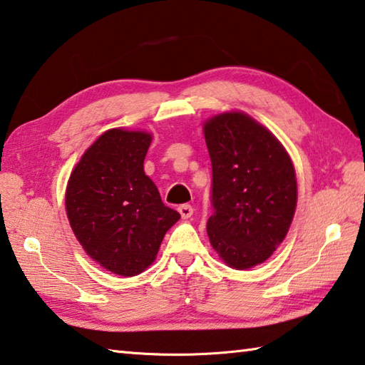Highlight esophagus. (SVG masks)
<instances>
[{
    "instance_id": "esophagus-1",
    "label": "esophagus",
    "mask_w": 365,
    "mask_h": 365,
    "mask_svg": "<svg viewBox=\"0 0 365 365\" xmlns=\"http://www.w3.org/2000/svg\"><path fill=\"white\" fill-rule=\"evenodd\" d=\"M178 212H180L182 218H190L193 215V207H191L190 204H182L180 207H178Z\"/></svg>"
}]
</instances>
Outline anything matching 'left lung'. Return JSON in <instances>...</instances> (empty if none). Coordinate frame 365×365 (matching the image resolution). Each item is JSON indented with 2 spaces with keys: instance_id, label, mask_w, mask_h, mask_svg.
Segmentation results:
<instances>
[{
  "instance_id": "left-lung-1",
  "label": "left lung",
  "mask_w": 365,
  "mask_h": 365,
  "mask_svg": "<svg viewBox=\"0 0 365 365\" xmlns=\"http://www.w3.org/2000/svg\"><path fill=\"white\" fill-rule=\"evenodd\" d=\"M212 163L214 214L207 236L235 269L268 260L286 237L297 207V178L286 148L242 111L204 123Z\"/></svg>"
}]
</instances>
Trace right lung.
<instances>
[{"label":"right lung","instance_id":"add662e5","mask_svg":"<svg viewBox=\"0 0 365 365\" xmlns=\"http://www.w3.org/2000/svg\"><path fill=\"white\" fill-rule=\"evenodd\" d=\"M150 143L143 130L103 132L75 165L65 193L71 230L86 254L124 277L155 262L165 231L180 218L145 175Z\"/></svg>","mask_w":365,"mask_h":365}]
</instances>
